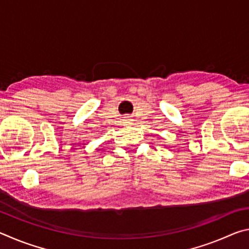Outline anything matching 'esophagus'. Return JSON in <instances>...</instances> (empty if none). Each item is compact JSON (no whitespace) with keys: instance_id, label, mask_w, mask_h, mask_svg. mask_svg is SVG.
I'll return each mask as SVG.
<instances>
[{"instance_id":"34e87169","label":"esophagus","mask_w":249,"mask_h":249,"mask_svg":"<svg viewBox=\"0 0 249 249\" xmlns=\"http://www.w3.org/2000/svg\"><path fill=\"white\" fill-rule=\"evenodd\" d=\"M126 121V123H128V120H125Z\"/></svg>"}]
</instances>
